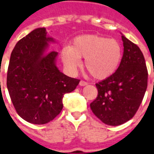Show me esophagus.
<instances>
[{"mask_svg": "<svg viewBox=\"0 0 154 154\" xmlns=\"http://www.w3.org/2000/svg\"><path fill=\"white\" fill-rule=\"evenodd\" d=\"M79 85H81V86H85V85H88V83H87L86 82H85V81H83V80H82L81 82H80Z\"/></svg>", "mask_w": 154, "mask_h": 154, "instance_id": "1", "label": "esophagus"}]
</instances>
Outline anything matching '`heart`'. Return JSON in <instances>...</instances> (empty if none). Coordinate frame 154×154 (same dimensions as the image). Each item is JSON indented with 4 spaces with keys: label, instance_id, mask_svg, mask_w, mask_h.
<instances>
[{
    "label": "heart",
    "instance_id": "b5f03b06",
    "mask_svg": "<svg viewBox=\"0 0 154 154\" xmlns=\"http://www.w3.org/2000/svg\"><path fill=\"white\" fill-rule=\"evenodd\" d=\"M85 58V67L95 79L103 80L112 76L120 65L122 48L114 39L99 35H82L75 37L72 46H65L61 59L69 71L75 72Z\"/></svg>",
    "mask_w": 154,
    "mask_h": 154
}]
</instances>
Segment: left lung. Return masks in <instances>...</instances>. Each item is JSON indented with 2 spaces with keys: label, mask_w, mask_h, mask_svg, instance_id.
Returning a JSON list of instances; mask_svg holds the SVG:
<instances>
[{
  "label": "left lung",
  "mask_w": 154,
  "mask_h": 154,
  "mask_svg": "<svg viewBox=\"0 0 154 154\" xmlns=\"http://www.w3.org/2000/svg\"><path fill=\"white\" fill-rule=\"evenodd\" d=\"M124 53L117 71L96 84L97 97L90 104L94 115L109 125H120L134 117L146 94L148 70L143 53L122 36Z\"/></svg>",
  "instance_id": "8db88e82"
}]
</instances>
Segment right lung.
I'll list each match as a JSON object with an SVG mask.
<instances>
[{"instance_id": "right-lung-1", "label": "right lung", "mask_w": 154, "mask_h": 154, "mask_svg": "<svg viewBox=\"0 0 154 154\" xmlns=\"http://www.w3.org/2000/svg\"><path fill=\"white\" fill-rule=\"evenodd\" d=\"M45 28L36 29L17 43L11 53L7 88L17 114L35 125L53 121L62 110L64 94L73 91L80 80L59 71L57 52H45Z\"/></svg>"}]
</instances>
